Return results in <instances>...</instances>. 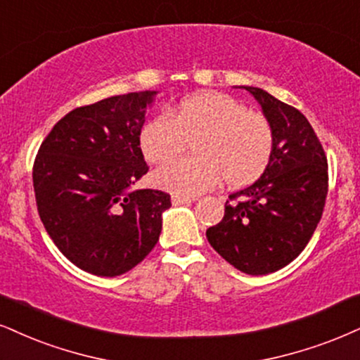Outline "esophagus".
<instances>
[{"label": "esophagus", "mask_w": 360, "mask_h": 360, "mask_svg": "<svg viewBox=\"0 0 360 360\" xmlns=\"http://www.w3.org/2000/svg\"><path fill=\"white\" fill-rule=\"evenodd\" d=\"M195 200L193 197H176V195H173L172 197V203L173 205H188V203H192Z\"/></svg>", "instance_id": "esophagus-1"}]
</instances>
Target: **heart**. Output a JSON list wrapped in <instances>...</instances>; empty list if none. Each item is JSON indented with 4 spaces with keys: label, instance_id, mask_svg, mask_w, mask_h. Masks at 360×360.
Listing matches in <instances>:
<instances>
[{
    "label": "heart",
    "instance_id": "obj_1",
    "mask_svg": "<svg viewBox=\"0 0 360 360\" xmlns=\"http://www.w3.org/2000/svg\"><path fill=\"white\" fill-rule=\"evenodd\" d=\"M168 117L150 120L140 133V148L150 163H165L193 140L195 158L153 172L155 187L176 197L208 192L224 176L230 187H245L267 168L274 152L269 120L221 93H200L180 101Z\"/></svg>",
    "mask_w": 360,
    "mask_h": 360
}]
</instances>
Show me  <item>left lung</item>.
Listing matches in <instances>:
<instances>
[{"mask_svg": "<svg viewBox=\"0 0 360 360\" xmlns=\"http://www.w3.org/2000/svg\"><path fill=\"white\" fill-rule=\"evenodd\" d=\"M243 88L274 131L267 168L250 187L230 195L220 224L207 230L210 245L248 275L290 264L307 245L326 205L327 158L309 120L257 86Z\"/></svg>", "mask_w": 360, "mask_h": 360, "instance_id": "8db88e82", "label": "left lung"}]
</instances>
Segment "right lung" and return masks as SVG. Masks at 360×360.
<instances>
[{
	"mask_svg": "<svg viewBox=\"0 0 360 360\" xmlns=\"http://www.w3.org/2000/svg\"><path fill=\"white\" fill-rule=\"evenodd\" d=\"M158 93L133 91L73 110L38 150L39 219L61 254L88 274H125L158 242L170 195L131 190L148 172L140 133Z\"/></svg>",
	"mask_w": 360,
	"mask_h": 360,
	"instance_id": "right-lung-1",
	"label": "right lung"
}]
</instances>
